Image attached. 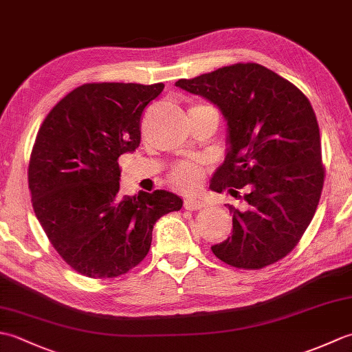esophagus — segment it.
I'll use <instances>...</instances> for the list:
<instances>
[{"instance_id": "obj_1", "label": "esophagus", "mask_w": 352, "mask_h": 352, "mask_svg": "<svg viewBox=\"0 0 352 352\" xmlns=\"http://www.w3.org/2000/svg\"><path fill=\"white\" fill-rule=\"evenodd\" d=\"M206 207V204L201 199L197 198H188L184 201V208L186 210H201V208Z\"/></svg>"}]
</instances>
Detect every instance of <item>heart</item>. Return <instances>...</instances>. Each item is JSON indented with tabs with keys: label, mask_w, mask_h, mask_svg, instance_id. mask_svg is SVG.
Segmentation results:
<instances>
[{
	"label": "heart",
	"mask_w": 352,
	"mask_h": 352,
	"mask_svg": "<svg viewBox=\"0 0 352 352\" xmlns=\"http://www.w3.org/2000/svg\"><path fill=\"white\" fill-rule=\"evenodd\" d=\"M204 172L199 166L193 163H182L172 169L170 172V183L175 186V188L190 192L199 188L201 182H203Z\"/></svg>",
	"instance_id": "b5f03b06"
}]
</instances>
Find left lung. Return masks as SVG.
Masks as SVG:
<instances>
[{
  "mask_svg": "<svg viewBox=\"0 0 352 352\" xmlns=\"http://www.w3.org/2000/svg\"><path fill=\"white\" fill-rule=\"evenodd\" d=\"M177 87L204 96L227 121V155L212 178L214 192L248 188L242 210L228 206L233 234L212 251L239 269L286 257L315 216L324 188L316 115L300 89L258 63H236Z\"/></svg>",
  "mask_w": 352,
  "mask_h": 352,
  "instance_id": "left-lung-1",
  "label": "left lung"
}]
</instances>
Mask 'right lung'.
Instances as JSON below:
<instances>
[{
  "instance_id": "right-lung-1",
  "label": "right lung",
  "mask_w": 352,
  "mask_h": 352,
  "mask_svg": "<svg viewBox=\"0 0 352 352\" xmlns=\"http://www.w3.org/2000/svg\"><path fill=\"white\" fill-rule=\"evenodd\" d=\"M163 83H87L45 118L30 157L36 218L74 271L115 278L146 257L157 219L183 201L168 190L119 193L118 159L140 144V118Z\"/></svg>"
}]
</instances>
